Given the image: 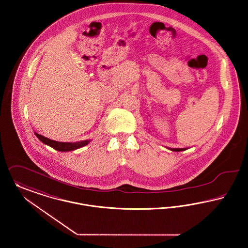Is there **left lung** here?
<instances>
[{"instance_id": "left-lung-1", "label": "left lung", "mask_w": 248, "mask_h": 248, "mask_svg": "<svg viewBox=\"0 0 248 248\" xmlns=\"http://www.w3.org/2000/svg\"><path fill=\"white\" fill-rule=\"evenodd\" d=\"M170 150L171 151H175V152H179V151H184L186 150V148H169Z\"/></svg>"}]
</instances>
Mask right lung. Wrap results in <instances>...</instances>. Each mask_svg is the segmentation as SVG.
<instances>
[{
	"mask_svg": "<svg viewBox=\"0 0 248 248\" xmlns=\"http://www.w3.org/2000/svg\"><path fill=\"white\" fill-rule=\"evenodd\" d=\"M35 135L37 136V138L39 139L42 143L51 146L54 149L58 150V151H62V152H67V151H73L76 149H78L80 147H83L85 145H87L88 143L91 142V140H85V141H81V142H76V143H62V142H57L54 140H50L41 134H38L37 132H34Z\"/></svg>",
	"mask_w": 248,
	"mask_h": 248,
	"instance_id": "obj_1",
	"label": "right lung"
}]
</instances>
